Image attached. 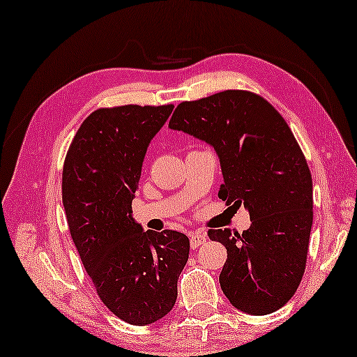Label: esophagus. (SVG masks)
<instances>
[{"label":"esophagus","instance_id":"obj_1","mask_svg":"<svg viewBox=\"0 0 357 357\" xmlns=\"http://www.w3.org/2000/svg\"><path fill=\"white\" fill-rule=\"evenodd\" d=\"M205 241H206V234L205 232L195 231V232L190 234V247H192V248L200 247Z\"/></svg>","mask_w":357,"mask_h":357}]
</instances>
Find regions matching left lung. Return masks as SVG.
Here are the masks:
<instances>
[{"instance_id": "1", "label": "left lung", "mask_w": 357, "mask_h": 357, "mask_svg": "<svg viewBox=\"0 0 357 357\" xmlns=\"http://www.w3.org/2000/svg\"><path fill=\"white\" fill-rule=\"evenodd\" d=\"M168 128L215 149L225 179L218 195L250 213L242 234L208 231L227 250L222 294L252 316L280 310L305 273L312 226V179L294 132L268 100L238 89L181 102Z\"/></svg>"}]
</instances>
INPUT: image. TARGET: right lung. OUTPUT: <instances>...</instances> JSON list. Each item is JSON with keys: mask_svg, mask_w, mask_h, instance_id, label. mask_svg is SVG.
Listing matches in <instances>:
<instances>
[{"mask_svg": "<svg viewBox=\"0 0 357 357\" xmlns=\"http://www.w3.org/2000/svg\"><path fill=\"white\" fill-rule=\"evenodd\" d=\"M173 105L99 109L68 147L62 202L84 269L105 306L131 326H149L173 310L189 258L183 232L144 231L131 202L153 136Z\"/></svg>", "mask_w": 357, "mask_h": 357, "instance_id": "1", "label": "right lung"}]
</instances>
